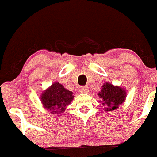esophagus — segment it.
<instances>
[{
	"label": "esophagus",
	"mask_w": 157,
	"mask_h": 157,
	"mask_svg": "<svg viewBox=\"0 0 157 157\" xmlns=\"http://www.w3.org/2000/svg\"><path fill=\"white\" fill-rule=\"evenodd\" d=\"M88 91V88L86 86L81 87L80 88V92L81 93H87Z\"/></svg>",
	"instance_id": "1"
}]
</instances>
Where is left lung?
<instances>
[{
	"label": "left lung",
	"instance_id": "obj_1",
	"mask_svg": "<svg viewBox=\"0 0 157 157\" xmlns=\"http://www.w3.org/2000/svg\"><path fill=\"white\" fill-rule=\"evenodd\" d=\"M101 101L100 102L105 108V112L117 109L126 100L127 91L125 88L105 82L101 86V91L98 93Z\"/></svg>",
	"mask_w": 157,
	"mask_h": 157
}]
</instances>
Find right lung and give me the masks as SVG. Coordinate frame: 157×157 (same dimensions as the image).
<instances>
[{
  "label": "right lung",
  "mask_w": 157,
  "mask_h": 157,
  "mask_svg": "<svg viewBox=\"0 0 157 157\" xmlns=\"http://www.w3.org/2000/svg\"><path fill=\"white\" fill-rule=\"evenodd\" d=\"M73 98V92L66 89L58 82H53L40 94L43 108L49 110L51 114L58 116L63 115L66 108L70 105Z\"/></svg>",
  "instance_id": "1"
}]
</instances>
